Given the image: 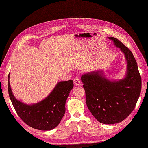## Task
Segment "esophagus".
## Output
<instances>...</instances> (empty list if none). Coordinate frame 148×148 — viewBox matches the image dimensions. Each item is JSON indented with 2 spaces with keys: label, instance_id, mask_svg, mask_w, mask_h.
Segmentation results:
<instances>
[{
  "label": "esophagus",
  "instance_id": "34e87169",
  "mask_svg": "<svg viewBox=\"0 0 148 148\" xmlns=\"http://www.w3.org/2000/svg\"><path fill=\"white\" fill-rule=\"evenodd\" d=\"M74 83L75 85H80V80L79 79V77H76L74 79Z\"/></svg>",
  "mask_w": 148,
  "mask_h": 148
}]
</instances>
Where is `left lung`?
I'll list each match as a JSON object with an SVG mask.
<instances>
[{
  "label": "left lung",
  "instance_id": "left-lung-1",
  "mask_svg": "<svg viewBox=\"0 0 148 148\" xmlns=\"http://www.w3.org/2000/svg\"><path fill=\"white\" fill-rule=\"evenodd\" d=\"M108 38L125 56L127 68L124 78L110 80L101 69L84 74L81 80L91 114L99 122L112 124L123 121L133 111L141 92V79L132 53L117 38Z\"/></svg>",
  "mask_w": 148,
  "mask_h": 148
}]
</instances>
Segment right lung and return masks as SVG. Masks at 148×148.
<instances>
[{"label":"right lung","mask_w":148,"mask_h":148,"mask_svg":"<svg viewBox=\"0 0 148 148\" xmlns=\"http://www.w3.org/2000/svg\"><path fill=\"white\" fill-rule=\"evenodd\" d=\"M73 86V80L59 82L43 100L27 104L15 97L10 84V74L8 78L9 96L16 113L30 127L41 130H50L59 124L65 113L66 101Z\"/></svg>","instance_id":"add662e5"}]
</instances>
